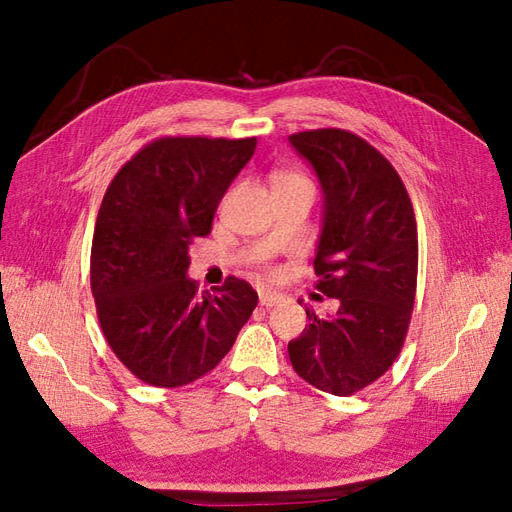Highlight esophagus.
I'll return each mask as SVG.
<instances>
[{
    "label": "esophagus",
    "mask_w": 512,
    "mask_h": 512,
    "mask_svg": "<svg viewBox=\"0 0 512 512\" xmlns=\"http://www.w3.org/2000/svg\"><path fill=\"white\" fill-rule=\"evenodd\" d=\"M277 303H282L280 294H273V292H260V305L262 307H275Z\"/></svg>",
    "instance_id": "1"
}]
</instances>
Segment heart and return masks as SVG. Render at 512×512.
Here are the masks:
<instances>
[{
    "mask_svg": "<svg viewBox=\"0 0 512 512\" xmlns=\"http://www.w3.org/2000/svg\"><path fill=\"white\" fill-rule=\"evenodd\" d=\"M271 183H273V190H314L312 181H309L303 173L299 170H292V168H280L275 170L271 175Z\"/></svg>",
    "mask_w": 512,
    "mask_h": 512,
    "instance_id": "heart-1",
    "label": "heart"
}]
</instances>
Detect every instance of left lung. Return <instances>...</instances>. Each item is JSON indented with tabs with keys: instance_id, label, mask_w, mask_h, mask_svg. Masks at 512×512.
I'll use <instances>...</instances> for the list:
<instances>
[{
	"instance_id": "8db88e82",
	"label": "left lung",
	"mask_w": 512,
	"mask_h": 512,
	"mask_svg": "<svg viewBox=\"0 0 512 512\" xmlns=\"http://www.w3.org/2000/svg\"><path fill=\"white\" fill-rule=\"evenodd\" d=\"M288 141L322 185L316 288L339 301L329 318L305 309L290 363L316 389L346 397L386 374L404 348L418 271L414 209L393 164L365 138L320 128Z\"/></svg>"
}]
</instances>
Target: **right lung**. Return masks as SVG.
<instances>
[{"label": "right lung", "instance_id": "right-lung-1", "mask_svg": "<svg viewBox=\"0 0 512 512\" xmlns=\"http://www.w3.org/2000/svg\"><path fill=\"white\" fill-rule=\"evenodd\" d=\"M256 138L162 136L119 168L91 241V292L117 359L145 384L177 389L218 365L258 303L228 275L200 294L185 277L190 245L207 237Z\"/></svg>", "mask_w": 512, "mask_h": 512}]
</instances>
